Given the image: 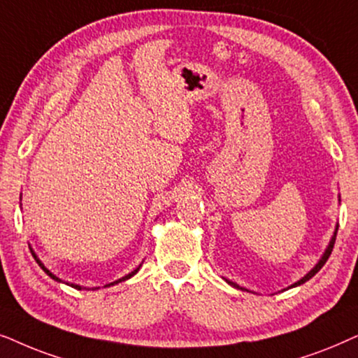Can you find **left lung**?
<instances>
[{
	"label": "left lung",
	"mask_w": 358,
	"mask_h": 358,
	"mask_svg": "<svg viewBox=\"0 0 358 358\" xmlns=\"http://www.w3.org/2000/svg\"><path fill=\"white\" fill-rule=\"evenodd\" d=\"M339 201H341V198H339ZM337 229H339V226H336V229H334V234H332V237H331V241H329V244H327V247H326V250H324V254L321 255V259H319V260H317V264H316V265H314V266H313V268H311V270H309V271H308V273H306V275H304L301 280H298V282H296V283H293V285H292V287H288V288H294V287H299V285L306 283V282H308V280H311V278H313V276H314V275H316V273H317V271L322 268V266H324V264H326V262H327V259H329V255H331V252H332V249H334V242H336V236H337ZM222 278H224V276H222ZM224 280H226V283H229V285H231V287H234V288H239V289H242V292H250V289H247V288H244V287H241V285H237V283H234V282H232V280H227V278H224ZM285 289H287V288H285ZM250 293H254V292H250Z\"/></svg>",
	"instance_id": "8db88e82"
}]
</instances>
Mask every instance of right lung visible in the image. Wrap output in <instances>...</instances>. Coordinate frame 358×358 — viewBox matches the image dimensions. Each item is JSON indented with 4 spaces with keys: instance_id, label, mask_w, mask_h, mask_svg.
<instances>
[{
    "instance_id": "obj_1",
    "label": "right lung",
    "mask_w": 358,
    "mask_h": 358,
    "mask_svg": "<svg viewBox=\"0 0 358 358\" xmlns=\"http://www.w3.org/2000/svg\"><path fill=\"white\" fill-rule=\"evenodd\" d=\"M29 247H31V245H29ZM31 252H32V257H34V259H36V262H37V264H39V266H41V268H42V270H44V271H45V273H47V275H49L52 280H55V282H59V283H65V282H62V280L59 278V276H57V275H54V273H52V271H50L49 268H47V266H45L44 264H42V262H41V259H39V257H37V254H36V252H34V250H32V247H31ZM141 266H142V264H141L139 266H137V268H136V270H132V271H131V273H127L126 276H122V278H119V280H116V282H113V283H108V285H104V287H113V285H117V283H121V282H126V280H129V278H131V276H134V275L137 273V271H139V270H141ZM66 285H69V287H71V288H75V289H85V288H87V287H82V285H75V283H66ZM98 288H99V287H96V288H93V289H98Z\"/></svg>"
}]
</instances>
